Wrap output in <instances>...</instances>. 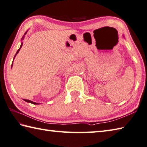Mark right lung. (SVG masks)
<instances>
[{
  "label": "right lung",
  "mask_w": 147,
  "mask_h": 147,
  "mask_svg": "<svg viewBox=\"0 0 147 147\" xmlns=\"http://www.w3.org/2000/svg\"><path fill=\"white\" fill-rule=\"evenodd\" d=\"M27 32H26L25 33V34H24V36L26 34V33H27ZM23 36L22 37V40H24V37L25 36ZM22 45H23V42H22V43H21V45H20V48L18 49V51H17V52H16V55H14V59L15 58V57H16V55H17V53H18V52H19V51L20 50V49H21V48H22ZM13 62L12 63V65H11V68H12V66H13ZM25 101H26V102H30V103H32V104H34V105H39V103H37V102H33V101H32V100H27V99H24Z\"/></svg>",
  "instance_id": "right-lung-1"
}]
</instances>
